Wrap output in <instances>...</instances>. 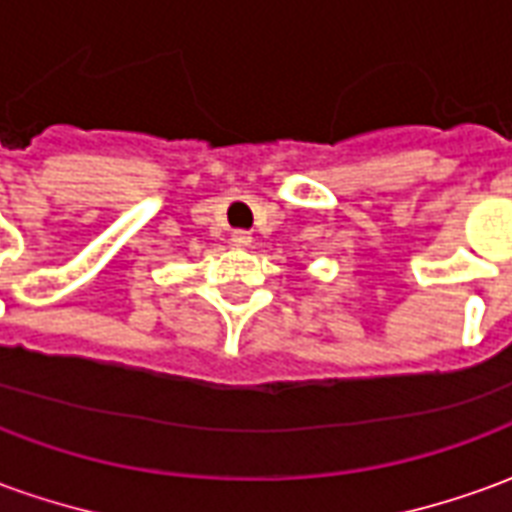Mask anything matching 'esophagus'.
<instances>
[{
  "instance_id": "34e87169",
  "label": "esophagus",
  "mask_w": 512,
  "mask_h": 512,
  "mask_svg": "<svg viewBox=\"0 0 512 512\" xmlns=\"http://www.w3.org/2000/svg\"><path fill=\"white\" fill-rule=\"evenodd\" d=\"M230 241H233L235 246H249L252 244V233H249V230H233Z\"/></svg>"
}]
</instances>
